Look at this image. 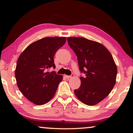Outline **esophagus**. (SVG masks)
<instances>
[{"instance_id":"obj_1","label":"esophagus","mask_w":133,"mask_h":133,"mask_svg":"<svg viewBox=\"0 0 133 133\" xmlns=\"http://www.w3.org/2000/svg\"><path fill=\"white\" fill-rule=\"evenodd\" d=\"M74 76H75V75H74L73 73H72L71 75H70V76H65V77H66V78H71V77H73Z\"/></svg>"}]
</instances>
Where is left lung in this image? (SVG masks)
Instances as JSON below:
<instances>
[{"label":"left lung","instance_id":"obj_1","mask_svg":"<svg viewBox=\"0 0 133 133\" xmlns=\"http://www.w3.org/2000/svg\"><path fill=\"white\" fill-rule=\"evenodd\" d=\"M77 56L81 85L74 92L84 104L93 105L109 95L116 84L117 70L109 51L98 42L83 37L67 38Z\"/></svg>","mask_w":133,"mask_h":133}]
</instances>
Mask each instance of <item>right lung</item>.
Here are the masks:
<instances>
[{
    "label": "right lung",
    "mask_w": 133,
    "mask_h": 133,
    "mask_svg": "<svg viewBox=\"0 0 133 133\" xmlns=\"http://www.w3.org/2000/svg\"><path fill=\"white\" fill-rule=\"evenodd\" d=\"M66 37H47L32 43L18 58L15 77L18 88L36 105L44 104L55 96L63 76L48 69L56 66L54 56L64 44Z\"/></svg>",
    "instance_id": "obj_1"
}]
</instances>
